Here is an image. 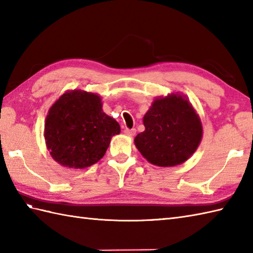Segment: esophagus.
I'll return each instance as SVG.
<instances>
[{
  "label": "esophagus",
  "instance_id": "34e87169",
  "mask_svg": "<svg viewBox=\"0 0 253 253\" xmlns=\"http://www.w3.org/2000/svg\"><path fill=\"white\" fill-rule=\"evenodd\" d=\"M125 133L128 136H134V135H135V133H136V130H135V128H127L126 127L125 130Z\"/></svg>",
  "mask_w": 253,
  "mask_h": 253
}]
</instances>
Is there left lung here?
I'll return each instance as SVG.
<instances>
[{"label": "left lung", "instance_id": "left-lung-1", "mask_svg": "<svg viewBox=\"0 0 253 253\" xmlns=\"http://www.w3.org/2000/svg\"><path fill=\"white\" fill-rule=\"evenodd\" d=\"M143 122L145 131L134 142L150 164L159 167L183 164L195 153L203 136L197 114L181 95L156 99Z\"/></svg>", "mask_w": 253, "mask_h": 253}]
</instances>
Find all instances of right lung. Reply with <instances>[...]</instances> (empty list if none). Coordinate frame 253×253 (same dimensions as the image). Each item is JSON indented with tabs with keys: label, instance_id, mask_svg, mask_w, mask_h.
<instances>
[{
	"label": "right lung",
	"instance_id": "obj_1",
	"mask_svg": "<svg viewBox=\"0 0 253 253\" xmlns=\"http://www.w3.org/2000/svg\"><path fill=\"white\" fill-rule=\"evenodd\" d=\"M120 126L102 109L99 96L83 91L61 95L50 107L45 141L58 164L83 169L103 158Z\"/></svg>",
	"mask_w": 253,
	"mask_h": 253
}]
</instances>
